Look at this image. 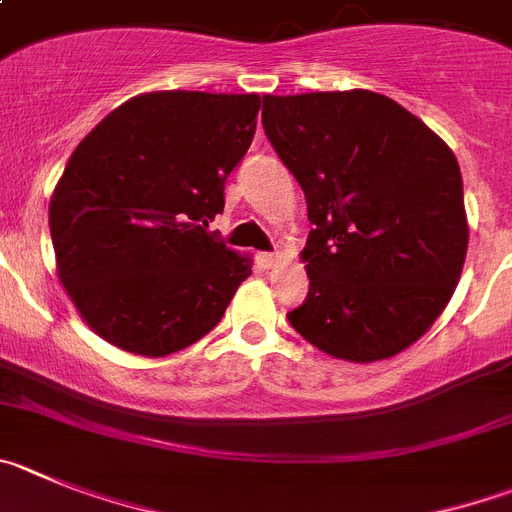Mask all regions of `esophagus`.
I'll use <instances>...</instances> for the list:
<instances>
[{"label":"esophagus","mask_w":512,"mask_h":512,"mask_svg":"<svg viewBox=\"0 0 512 512\" xmlns=\"http://www.w3.org/2000/svg\"><path fill=\"white\" fill-rule=\"evenodd\" d=\"M259 261L264 269H271V266H276V261H279V256L276 253H259Z\"/></svg>","instance_id":"1"}]
</instances>
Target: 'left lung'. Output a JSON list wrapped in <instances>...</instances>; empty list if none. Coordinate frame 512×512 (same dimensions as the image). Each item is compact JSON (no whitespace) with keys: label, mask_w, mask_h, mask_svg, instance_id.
Returning a JSON list of instances; mask_svg holds the SVG:
<instances>
[{"label":"left lung","mask_w":512,"mask_h":512,"mask_svg":"<svg viewBox=\"0 0 512 512\" xmlns=\"http://www.w3.org/2000/svg\"><path fill=\"white\" fill-rule=\"evenodd\" d=\"M266 139L314 225L309 292L287 314L332 358L373 363L419 340L447 307L467 253L457 157L373 91L264 96Z\"/></svg>","instance_id":"1"}]
</instances>
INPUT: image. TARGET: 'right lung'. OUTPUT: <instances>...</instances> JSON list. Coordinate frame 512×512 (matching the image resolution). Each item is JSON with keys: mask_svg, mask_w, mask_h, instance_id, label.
I'll use <instances>...</instances> for the list:
<instances>
[{"mask_svg": "<svg viewBox=\"0 0 512 512\" xmlns=\"http://www.w3.org/2000/svg\"><path fill=\"white\" fill-rule=\"evenodd\" d=\"M259 109V93H142L70 154L50 236L65 292L106 342L162 358L220 322L251 259L208 225Z\"/></svg>", "mask_w": 512, "mask_h": 512, "instance_id": "add662e5", "label": "right lung"}]
</instances>
